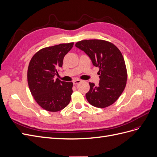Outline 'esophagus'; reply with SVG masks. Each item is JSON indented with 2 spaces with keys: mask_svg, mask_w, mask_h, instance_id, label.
I'll return each mask as SVG.
<instances>
[{
  "mask_svg": "<svg viewBox=\"0 0 157 157\" xmlns=\"http://www.w3.org/2000/svg\"><path fill=\"white\" fill-rule=\"evenodd\" d=\"M80 82H81V80L77 79V80H73V84L76 85V84H77L80 83Z\"/></svg>",
  "mask_w": 157,
  "mask_h": 157,
  "instance_id": "34e87169",
  "label": "esophagus"
}]
</instances>
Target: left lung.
<instances>
[{"label":"left lung","mask_w":157,"mask_h":157,"mask_svg":"<svg viewBox=\"0 0 157 157\" xmlns=\"http://www.w3.org/2000/svg\"><path fill=\"white\" fill-rule=\"evenodd\" d=\"M75 46L84 51L92 64L99 68V85L89 82L90 88L86 94L87 101L99 108L112 105L120 97L126 84V68L121 51L113 44L103 40H81Z\"/></svg>","instance_id":"1"}]
</instances>
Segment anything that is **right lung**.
Wrapping results in <instances>:
<instances>
[{
	"label": "right lung",
	"mask_w": 157,
	"mask_h": 157,
	"mask_svg": "<svg viewBox=\"0 0 157 157\" xmlns=\"http://www.w3.org/2000/svg\"><path fill=\"white\" fill-rule=\"evenodd\" d=\"M73 46L71 42L42 48L29 62L27 82L31 93L36 103L48 111H59L71 101L73 82L61 81L54 77Z\"/></svg>",
	"instance_id": "right-lung-1"
}]
</instances>
